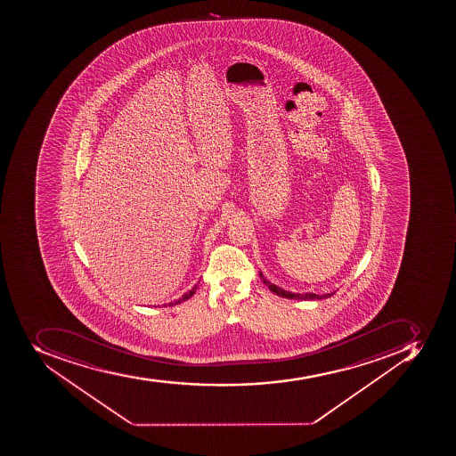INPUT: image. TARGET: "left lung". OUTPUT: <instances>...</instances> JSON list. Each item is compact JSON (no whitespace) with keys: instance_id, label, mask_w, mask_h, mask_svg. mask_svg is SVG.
I'll use <instances>...</instances> for the list:
<instances>
[{"instance_id":"1","label":"left lung","mask_w":456,"mask_h":456,"mask_svg":"<svg viewBox=\"0 0 456 456\" xmlns=\"http://www.w3.org/2000/svg\"><path fill=\"white\" fill-rule=\"evenodd\" d=\"M259 277L263 278V281L268 285V289L273 291V293L277 294V296L284 297V298H291V300H322V298H327V297L331 296V294H326V296H319V294L313 293H304V294H294L289 293V291H285V289H280L275 284H271L268 280L264 278V275L259 273Z\"/></svg>"}]
</instances>
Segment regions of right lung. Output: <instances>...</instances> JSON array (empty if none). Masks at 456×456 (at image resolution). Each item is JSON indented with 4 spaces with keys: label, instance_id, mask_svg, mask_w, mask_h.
<instances>
[{
    "label": "right lung",
    "instance_id": "add662e5",
    "mask_svg": "<svg viewBox=\"0 0 456 456\" xmlns=\"http://www.w3.org/2000/svg\"><path fill=\"white\" fill-rule=\"evenodd\" d=\"M195 291H197V285H195V287H193V289H191V291H188V293L183 294V296H182L181 298H179V300L174 301V303H169V305H175V304H179L182 303V301L188 300V298H191V297H192L193 294H195ZM158 307H159V305H158ZM165 307H167V304H165Z\"/></svg>",
    "mask_w": 456,
    "mask_h": 456
}]
</instances>
